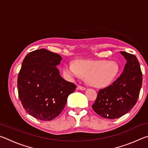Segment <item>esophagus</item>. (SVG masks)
Returning <instances> with one entry per match:
<instances>
[{"mask_svg":"<svg viewBox=\"0 0 148 148\" xmlns=\"http://www.w3.org/2000/svg\"><path fill=\"white\" fill-rule=\"evenodd\" d=\"M77 89H79V90H82V91H84V90H86V88H85L84 87H82L81 86H77Z\"/></svg>","mask_w":148,"mask_h":148,"instance_id":"34e87169","label":"esophagus"}]
</instances>
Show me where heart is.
Returning a JSON list of instances; mask_svg holds the SVG:
<instances>
[{
    "label": "heart",
    "instance_id": "heart-1",
    "mask_svg": "<svg viewBox=\"0 0 148 148\" xmlns=\"http://www.w3.org/2000/svg\"><path fill=\"white\" fill-rule=\"evenodd\" d=\"M119 72V66L114 61H78L74 64H64L63 73L71 79L84 77L89 85L96 87H105L111 84Z\"/></svg>",
    "mask_w": 148,
    "mask_h": 148
}]
</instances>
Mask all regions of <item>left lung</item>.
<instances>
[{"mask_svg": "<svg viewBox=\"0 0 148 148\" xmlns=\"http://www.w3.org/2000/svg\"><path fill=\"white\" fill-rule=\"evenodd\" d=\"M126 59L123 71L112 84L100 89L92 108L107 119H116L128 113L136 104L142 84V73L134 55L120 51Z\"/></svg>", "mask_w": 148, "mask_h": 148, "instance_id": "obj_1", "label": "left lung"}]
</instances>
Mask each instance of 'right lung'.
I'll use <instances>...</instances> for the list:
<instances>
[{
    "label": "right lung",
    "instance_id": "obj_1",
    "mask_svg": "<svg viewBox=\"0 0 148 148\" xmlns=\"http://www.w3.org/2000/svg\"><path fill=\"white\" fill-rule=\"evenodd\" d=\"M62 57L46 49L30 52L17 77L19 100L25 111L41 121H50L61 113L69 95L76 86L60 76Z\"/></svg>",
    "mask_w": 148,
    "mask_h": 148
}]
</instances>
